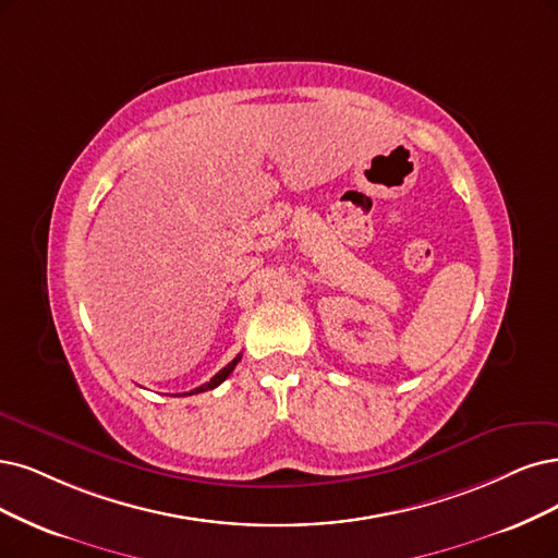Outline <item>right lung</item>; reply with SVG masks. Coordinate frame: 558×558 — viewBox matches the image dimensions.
<instances>
[{"label": "right lung", "mask_w": 558, "mask_h": 558, "mask_svg": "<svg viewBox=\"0 0 558 558\" xmlns=\"http://www.w3.org/2000/svg\"><path fill=\"white\" fill-rule=\"evenodd\" d=\"M241 361V356H236L232 363H227L222 369H220V373L218 375H214V379L211 381H206V384H202L199 388H195V390H191V393H183V396H195V393H204V390H211V388H216V386H220L227 377H230L232 375V369L236 367V363Z\"/></svg>", "instance_id": "obj_1"}]
</instances>
